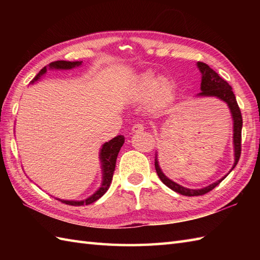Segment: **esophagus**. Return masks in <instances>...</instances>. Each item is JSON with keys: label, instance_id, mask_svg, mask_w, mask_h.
<instances>
[{"label": "esophagus", "instance_id": "obj_1", "mask_svg": "<svg viewBox=\"0 0 260 260\" xmlns=\"http://www.w3.org/2000/svg\"><path fill=\"white\" fill-rule=\"evenodd\" d=\"M144 131V125L143 124H134L132 127V132L133 133H141V132Z\"/></svg>", "mask_w": 260, "mask_h": 260}]
</instances>
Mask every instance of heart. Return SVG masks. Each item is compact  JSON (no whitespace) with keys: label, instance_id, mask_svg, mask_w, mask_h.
Here are the masks:
<instances>
[{"label":"heart","instance_id":"b5f03b06","mask_svg":"<svg viewBox=\"0 0 260 260\" xmlns=\"http://www.w3.org/2000/svg\"><path fill=\"white\" fill-rule=\"evenodd\" d=\"M171 87V81L165 77H159L156 79L153 73H144L135 80L132 95L139 101L148 96L152 104H157L169 95Z\"/></svg>","mask_w":260,"mask_h":260}]
</instances>
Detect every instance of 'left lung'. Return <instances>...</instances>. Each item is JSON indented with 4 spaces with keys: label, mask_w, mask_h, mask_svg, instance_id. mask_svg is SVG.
I'll list each match as a JSON object with an SVG mask.
<instances>
[{
    "label": "left lung",
    "mask_w": 260,
    "mask_h": 260,
    "mask_svg": "<svg viewBox=\"0 0 260 260\" xmlns=\"http://www.w3.org/2000/svg\"><path fill=\"white\" fill-rule=\"evenodd\" d=\"M199 70L202 74V79H201V92L198 93V97H217L220 101L224 102L228 105V107L230 109L231 116H233V120H234V148H235V163L233 165L234 170L235 167L238 163L239 158H240V154H241V129H242V116L240 108L237 104L236 101V96L233 91V88L228 84L227 81L222 79L213 69L209 67L207 63L204 62H198L197 63ZM155 170L156 173L158 175L159 180H161L163 183L169 186L171 190H173L175 192L180 193L182 196H186V197H194V196H202L206 194V193L210 192L212 189H214L220 182H221L225 176L224 175L222 179L218 180L214 183L210 184L206 187H202V189H187V187L182 186L178 183H175L172 180H170L168 176H165V174L162 172L161 168L158 165L157 161V154L155 153ZM231 170L229 172H231Z\"/></svg>",
    "instance_id": "8db88e82"
}]
</instances>
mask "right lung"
I'll return each mask as SVG.
<instances>
[{
	"mask_svg": "<svg viewBox=\"0 0 260 260\" xmlns=\"http://www.w3.org/2000/svg\"><path fill=\"white\" fill-rule=\"evenodd\" d=\"M82 61H64V60H58V61H53L48 67L42 68L33 80L30 82V84H33V82L38 81L40 79V77L45 75L47 73V69H59V70H68V69H73L76 67H79L81 66ZM125 142V137L123 135H118L114 137L113 140H110L108 142L105 143V144L101 148V153H99V158H101V163H102V171H103V182L102 185L99 189L93 193L92 196L89 198L85 199V200L81 201H73V200H60L62 203L69 204V206H87V204H90L92 202L97 201L99 198H102L105 193L107 192L108 187L112 183L113 180V174L115 171L116 167V158H117L118 153L120 151V147L123 146Z\"/></svg>",
	"mask_w": 260,
	"mask_h": 260,
	"instance_id": "right-lung-1",
	"label": "right lung"
}]
</instances>
